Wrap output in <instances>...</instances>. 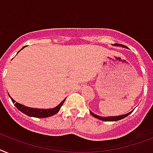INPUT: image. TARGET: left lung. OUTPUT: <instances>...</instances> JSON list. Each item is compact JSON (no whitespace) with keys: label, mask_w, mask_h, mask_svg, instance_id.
<instances>
[{"label":"left lung","mask_w":153,"mask_h":153,"mask_svg":"<svg viewBox=\"0 0 153 153\" xmlns=\"http://www.w3.org/2000/svg\"><path fill=\"white\" fill-rule=\"evenodd\" d=\"M115 46H121V47H124V48H126V46L123 45H120V44H115L114 45ZM132 111H130L129 113H126V114H124V115H117V116H108V117H103V116H99V115H96V114H94L93 113L92 111H89L90 114H91L94 117L97 118L98 120H102V121H118V120H123L124 118L127 117L129 115H130V113L132 112Z\"/></svg>","instance_id":"1"}]
</instances>
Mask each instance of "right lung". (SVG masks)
Masks as SVG:
<instances>
[{"label": "right lung", "mask_w": 153, "mask_h": 153, "mask_svg": "<svg viewBox=\"0 0 153 153\" xmlns=\"http://www.w3.org/2000/svg\"><path fill=\"white\" fill-rule=\"evenodd\" d=\"M25 47H23V48ZM21 48V50L23 49ZM21 50H19V52H20ZM18 52V53H19ZM10 97V96H9ZM11 100L15 104V106L17 108L23 112L25 115H28V116H31V117H35V118H46L49 117V116H52V115H55L56 113L59 112V111L60 110V108L63 105V104L64 103L66 99H64L63 101L59 103V105H57L56 107L53 108H48V109H43V108H30V107H27L25 105H21L19 103L16 102V100H14L11 97Z\"/></svg>", "instance_id": "1"}]
</instances>
